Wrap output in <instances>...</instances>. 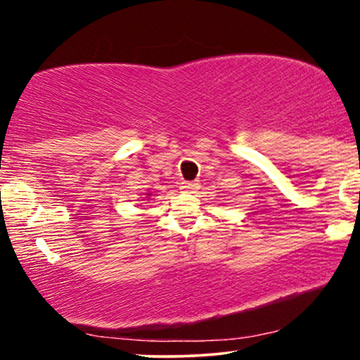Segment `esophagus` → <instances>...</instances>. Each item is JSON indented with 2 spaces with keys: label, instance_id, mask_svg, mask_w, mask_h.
Instances as JSON below:
<instances>
[{
  "label": "esophagus",
  "instance_id": "obj_1",
  "mask_svg": "<svg viewBox=\"0 0 360 360\" xmlns=\"http://www.w3.org/2000/svg\"><path fill=\"white\" fill-rule=\"evenodd\" d=\"M181 188L186 191H193L198 188V184H196V181H184V184H181Z\"/></svg>",
  "mask_w": 360,
  "mask_h": 360
}]
</instances>
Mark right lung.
<instances>
[{
    "mask_svg": "<svg viewBox=\"0 0 360 360\" xmlns=\"http://www.w3.org/2000/svg\"><path fill=\"white\" fill-rule=\"evenodd\" d=\"M147 195H150V193H147Z\"/></svg>",
    "mask_w": 360,
    "mask_h": 360,
    "instance_id": "right-lung-1",
    "label": "right lung"
}]
</instances>
